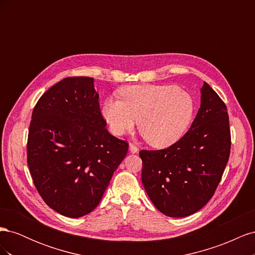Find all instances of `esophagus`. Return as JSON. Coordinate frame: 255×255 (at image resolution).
Segmentation results:
<instances>
[{"instance_id": "esophagus-1", "label": "esophagus", "mask_w": 255, "mask_h": 255, "mask_svg": "<svg viewBox=\"0 0 255 255\" xmlns=\"http://www.w3.org/2000/svg\"><path fill=\"white\" fill-rule=\"evenodd\" d=\"M129 152H130V153H137V152H138L137 145H136L134 142H130V143H129Z\"/></svg>"}]
</instances>
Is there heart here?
I'll use <instances>...</instances> for the list:
<instances>
[{"instance_id": "heart-1", "label": "heart", "mask_w": 255, "mask_h": 255, "mask_svg": "<svg viewBox=\"0 0 255 255\" xmlns=\"http://www.w3.org/2000/svg\"><path fill=\"white\" fill-rule=\"evenodd\" d=\"M121 101L107 100L103 116L115 135L132 130L138 121L143 139L155 148H166L186 132L195 105L187 92L174 85H135L120 90Z\"/></svg>"}]
</instances>
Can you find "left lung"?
Wrapping results in <instances>:
<instances>
[{
  "label": "left lung",
  "instance_id": "1",
  "mask_svg": "<svg viewBox=\"0 0 255 255\" xmlns=\"http://www.w3.org/2000/svg\"><path fill=\"white\" fill-rule=\"evenodd\" d=\"M231 151L228 110L204 82L201 106L180 140L161 150H141V180L152 203L169 217H186L211 200Z\"/></svg>",
  "mask_w": 255,
  "mask_h": 255
}]
</instances>
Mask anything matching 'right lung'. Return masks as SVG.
I'll use <instances>...</instances> for the list:
<instances>
[{
    "instance_id": "add662e5",
    "label": "right lung",
    "mask_w": 255,
    "mask_h": 255,
    "mask_svg": "<svg viewBox=\"0 0 255 255\" xmlns=\"http://www.w3.org/2000/svg\"><path fill=\"white\" fill-rule=\"evenodd\" d=\"M94 79L70 76L48 89L32 114L27 165L52 210L79 218L101 201L128 143L105 128Z\"/></svg>"
}]
</instances>
